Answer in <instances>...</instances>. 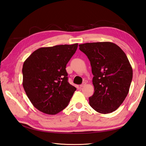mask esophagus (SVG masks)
I'll list each match as a JSON object with an SVG mask.
<instances>
[{
    "instance_id": "34e87169",
    "label": "esophagus",
    "mask_w": 146,
    "mask_h": 146,
    "mask_svg": "<svg viewBox=\"0 0 146 146\" xmlns=\"http://www.w3.org/2000/svg\"><path fill=\"white\" fill-rule=\"evenodd\" d=\"M85 85H86V83L84 82V83H83L82 84V85H80V88H82V87H83V86H85Z\"/></svg>"
}]
</instances>
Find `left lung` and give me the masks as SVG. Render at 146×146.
Returning <instances> with one entry per match:
<instances>
[{
    "mask_svg": "<svg viewBox=\"0 0 146 146\" xmlns=\"http://www.w3.org/2000/svg\"><path fill=\"white\" fill-rule=\"evenodd\" d=\"M79 47L89 59L94 76V92L89 98L90 106L102 114L114 111L126 98L133 77L127 55L111 42H88Z\"/></svg>",
    "mask_w": 146,
    "mask_h": 146,
    "instance_id": "8db88e82",
    "label": "left lung"
}]
</instances>
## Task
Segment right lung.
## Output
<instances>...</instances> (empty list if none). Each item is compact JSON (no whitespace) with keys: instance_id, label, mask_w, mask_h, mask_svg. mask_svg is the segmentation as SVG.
I'll list each match as a JSON object with an SVG mask.
<instances>
[{"instance_id":"add662e5","label":"right lung","mask_w":146,"mask_h":146,"mask_svg":"<svg viewBox=\"0 0 146 146\" xmlns=\"http://www.w3.org/2000/svg\"><path fill=\"white\" fill-rule=\"evenodd\" d=\"M78 44L41 47L24 61L23 85L34 107L56 114L67 107L76 88L69 84L66 66Z\"/></svg>"}]
</instances>
